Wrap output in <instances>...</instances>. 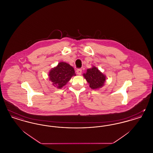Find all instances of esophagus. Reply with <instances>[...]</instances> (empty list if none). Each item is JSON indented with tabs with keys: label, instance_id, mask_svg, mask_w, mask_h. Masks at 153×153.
I'll use <instances>...</instances> for the list:
<instances>
[{
	"label": "esophagus",
	"instance_id": "34e87169",
	"mask_svg": "<svg viewBox=\"0 0 153 153\" xmlns=\"http://www.w3.org/2000/svg\"><path fill=\"white\" fill-rule=\"evenodd\" d=\"M82 73V70L81 69H78L76 70V73L78 75H81V74Z\"/></svg>",
	"mask_w": 153,
	"mask_h": 153
}]
</instances>
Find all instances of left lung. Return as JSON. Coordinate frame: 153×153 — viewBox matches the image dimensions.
I'll use <instances>...</instances> for the list:
<instances>
[{"label":"left lung","mask_w":153,"mask_h":153,"mask_svg":"<svg viewBox=\"0 0 153 153\" xmlns=\"http://www.w3.org/2000/svg\"><path fill=\"white\" fill-rule=\"evenodd\" d=\"M83 76L92 89H98L102 87L106 80L105 75L95 66L88 69L87 72L83 74Z\"/></svg>","instance_id":"left-lung-1"}]
</instances>
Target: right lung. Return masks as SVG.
Here are the masks:
<instances>
[{
    "label": "right lung",
    "instance_id": "add662e5",
    "mask_svg": "<svg viewBox=\"0 0 153 153\" xmlns=\"http://www.w3.org/2000/svg\"><path fill=\"white\" fill-rule=\"evenodd\" d=\"M76 74L74 68L65 62H60L49 72V78L55 87L61 89Z\"/></svg>",
    "mask_w": 153,
    "mask_h": 153
}]
</instances>
